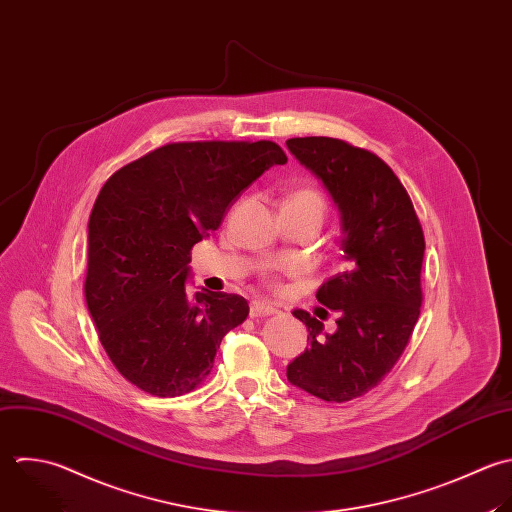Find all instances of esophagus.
<instances>
[{"instance_id": "esophagus-1", "label": "esophagus", "mask_w": 512, "mask_h": 512, "mask_svg": "<svg viewBox=\"0 0 512 512\" xmlns=\"http://www.w3.org/2000/svg\"><path fill=\"white\" fill-rule=\"evenodd\" d=\"M277 313V307L267 303V301H253L251 307H249V315L255 319V317H267V315H273Z\"/></svg>"}]
</instances>
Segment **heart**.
<instances>
[{"label":"heart","mask_w":512,"mask_h":512,"mask_svg":"<svg viewBox=\"0 0 512 512\" xmlns=\"http://www.w3.org/2000/svg\"><path fill=\"white\" fill-rule=\"evenodd\" d=\"M283 207H291V209H299V211H307L311 215H315L319 221L323 217V211H325V201L323 197L315 191V189H309V187H303V189H297L293 191Z\"/></svg>","instance_id":"1"}]
</instances>
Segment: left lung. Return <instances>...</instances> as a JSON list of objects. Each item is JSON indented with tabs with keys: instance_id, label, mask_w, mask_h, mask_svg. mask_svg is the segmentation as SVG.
Segmentation results:
<instances>
[{
	"instance_id": "obj_1",
	"label": "left lung",
	"mask_w": 512,
	"mask_h": 512,
	"mask_svg": "<svg viewBox=\"0 0 512 512\" xmlns=\"http://www.w3.org/2000/svg\"><path fill=\"white\" fill-rule=\"evenodd\" d=\"M291 155L325 187L339 215L341 273L317 301L337 313L335 333L303 309L307 347L287 365V379L329 403L365 395L403 355L421 315L425 237L393 169L371 151L333 137L287 139Z\"/></svg>"
}]
</instances>
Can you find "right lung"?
<instances>
[{
    "mask_svg": "<svg viewBox=\"0 0 512 512\" xmlns=\"http://www.w3.org/2000/svg\"><path fill=\"white\" fill-rule=\"evenodd\" d=\"M273 141L169 143L115 171L87 225L85 299L115 369L157 397L193 391L221 339L249 315L233 293L187 291L191 247L269 167Z\"/></svg>",
    "mask_w": 512,
    "mask_h": 512,
    "instance_id": "obj_1",
    "label": "right lung"
}]
</instances>
